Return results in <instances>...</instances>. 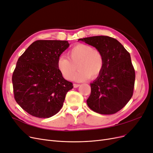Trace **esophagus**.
I'll return each instance as SVG.
<instances>
[{
  "instance_id": "34e87169",
  "label": "esophagus",
  "mask_w": 153,
  "mask_h": 153,
  "mask_svg": "<svg viewBox=\"0 0 153 153\" xmlns=\"http://www.w3.org/2000/svg\"><path fill=\"white\" fill-rule=\"evenodd\" d=\"M80 86V84H73V87L75 88H77Z\"/></svg>"
}]
</instances>
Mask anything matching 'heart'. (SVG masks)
I'll use <instances>...</instances> for the list:
<instances>
[{
    "instance_id": "1",
    "label": "heart",
    "mask_w": 153,
    "mask_h": 153,
    "mask_svg": "<svg viewBox=\"0 0 153 153\" xmlns=\"http://www.w3.org/2000/svg\"><path fill=\"white\" fill-rule=\"evenodd\" d=\"M68 57L61 56L57 61V68L67 80H72L77 68L79 71L75 80L83 82L98 77L103 68V55L98 50L85 44H77L69 51ZM77 67H76V66Z\"/></svg>"
}]
</instances>
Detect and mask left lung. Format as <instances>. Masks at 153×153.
<instances>
[{
	"label": "left lung",
	"instance_id": "left-lung-1",
	"mask_svg": "<svg viewBox=\"0 0 153 153\" xmlns=\"http://www.w3.org/2000/svg\"><path fill=\"white\" fill-rule=\"evenodd\" d=\"M78 41L95 47L102 54L104 61L102 71L90 84L88 106L101 114L117 112L133 96L135 73L130 54L121 43L111 37L92 36Z\"/></svg>",
	"mask_w": 153,
	"mask_h": 153
}]
</instances>
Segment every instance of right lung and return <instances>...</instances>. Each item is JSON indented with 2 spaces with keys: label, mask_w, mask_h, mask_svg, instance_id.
Returning <instances> with one entry per match:
<instances>
[{
  "label": "right lung",
  "mask_w": 153,
  "mask_h": 153,
  "mask_svg": "<svg viewBox=\"0 0 153 153\" xmlns=\"http://www.w3.org/2000/svg\"><path fill=\"white\" fill-rule=\"evenodd\" d=\"M69 47L67 41L38 40L18 59L12 76L14 96L32 116L49 118L58 113L73 88L57 68L60 55Z\"/></svg>",
  "instance_id": "right-lung-1"
}]
</instances>
